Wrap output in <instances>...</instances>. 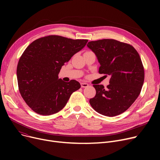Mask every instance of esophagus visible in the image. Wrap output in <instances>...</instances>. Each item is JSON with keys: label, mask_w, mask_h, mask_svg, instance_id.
Wrapping results in <instances>:
<instances>
[{"label": "esophagus", "mask_w": 160, "mask_h": 160, "mask_svg": "<svg viewBox=\"0 0 160 160\" xmlns=\"http://www.w3.org/2000/svg\"><path fill=\"white\" fill-rule=\"evenodd\" d=\"M88 83H83V82H82L81 83V87L82 88H87V87H88Z\"/></svg>", "instance_id": "obj_1"}]
</instances>
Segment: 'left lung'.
<instances>
[{
    "label": "left lung",
    "instance_id": "obj_1",
    "mask_svg": "<svg viewBox=\"0 0 160 160\" xmlns=\"http://www.w3.org/2000/svg\"><path fill=\"white\" fill-rule=\"evenodd\" d=\"M87 46L100 65L98 72L110 75V84L93 85L95 97L89 103L98 113L118 115L130 107L139 95L145 73L140 56L132 45L115 39L89 41Z\"/></svg>",
    "mask_w": 160,
    "mask_h": 160
}]
</instances>
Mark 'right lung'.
<instances>
[{"label": "right lung", "instance_id": "right-lung-1", "mask_svg": "<svg viewBox=\"0 0 160 160\" xmlns=\"http://www.w3.org/2000/svg\"><path fill=\"white\" fill-rule=\"evenodd\" d=\"M88 41L48 36L33 41L25 49L17 67V77L21 95L33 112L42 115L60 112L73 92L80 88L77 80L65 82L58 74Z\"/></svg>", "mask_w": 160, "mask_h": 160}]
</instances>
